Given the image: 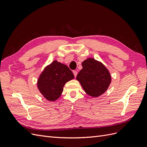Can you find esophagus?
Segmentation results:
<instances>
[{
  "instance_id": "obj_1",
  "label": "esophagus",
  "mask_w": 147,
  "mask_h": 147,
  "mask_svg": "<svg viewBox=\"0 0 147 147\" xmlns=\"http://www.w3.org/2000/svg\"><path fill=\"white\" fill-rule=\"evenodd\" d=\"M73 73H74V75L75 77H77V74H78V72H77V71L74 70V71H73Z\"/></svg>"
}]
</instances>
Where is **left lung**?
Wrapping results in <instances>:
<instances>
[{"mask_svg": "<svg viewBox=\"0 0 147 147\" xmlns=\"http://www.w3.org/2000/svg\"><path fill=\"white\" fill-rule=\"evenodd\" d=\"M82 69L77 76V80L86 94L97 97L107 90L112 77L107 68L101 62L93 58H88L82 63Z\"/></svg>", "mask_w": 147, "mask_h": 147, "instance_id": "left-lung-1", "label": "left lung"}]
</instances>
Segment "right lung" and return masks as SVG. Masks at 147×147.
Wrapping results in <instances>:
<instances>
[{
    "label": "right lung",
    "mask_w": 147,
    "mask_h": 147,
    "mask_svg": "<svg viewBox=\"0 0 147 147\" xmlns=\"http://www.w3.org/2000/svg\"><path fill=\"white\" fill-rule=\"evenodd\" d=\"M74 78L67 66L57 61L45 67L37 80V88L49 101H55L61 96L65 84Z\"/></svg>",
    "instance_id": "obj_1"
}]
</instances>
